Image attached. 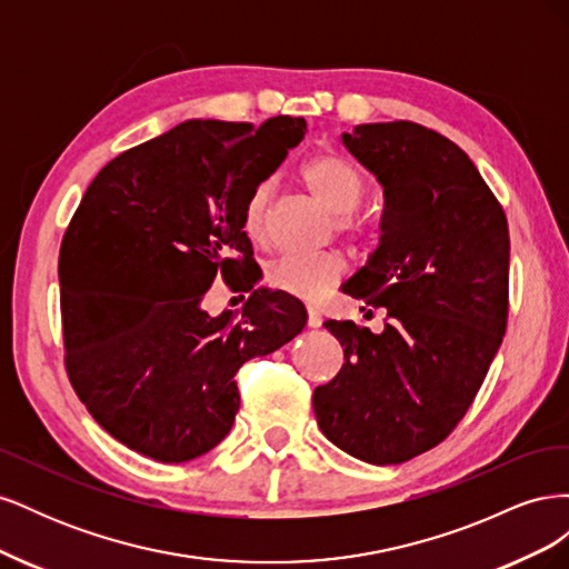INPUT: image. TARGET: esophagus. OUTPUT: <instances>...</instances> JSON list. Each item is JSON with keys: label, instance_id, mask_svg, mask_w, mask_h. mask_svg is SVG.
Wrapping results in <instances>:
<instances>
[{"label": "esophagus", "instance_id": "1", "mask_svg": "<svg viewBox=\"0 0 569 569\" xmlns=\"http://www.w3.org/2000/svg\"><path fill=\"white\" fill-rule=\"evenodd\" d=\"M306 322H308V327H320L322 325V316H320V311L316 306H308L306 308Z\"/></svg>", "mask_w": 569, "mask_h": 569}]
</instances>
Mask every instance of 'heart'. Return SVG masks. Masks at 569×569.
Masks as SVG:
<instances>
[{
	"label": "heart",
	"mask_w": 569,
	"mask_h": 569,
	"mask_svg": "<svg viewBox=\"0 0 569 569\" xmlns=\"http://www.w3.org/2000/svg\"><path fill=\"white\" fill-rule=\"evenodd\" d=\"M301 180L327 211L332 213V230L347 239L356 249H368L377 239L375 218L360 209L366 199L368 182L363 173L335 149H322L313 153L301 166ZM270 182H258L242 209V228L256 247L270 242ZM347 272V258L339 251H327L320 256H280L266 268L268 287L284 291L289 297L303 301L320 299L327 289L335 287Z\"/></svg>",
	"instance_id": "b5f03b06"
}]
</instances>
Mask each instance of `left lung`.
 <instances>
[{
	"label": "left lung",
	"mask_w": 569,
	"mask_h": 569,
	"mask_svg": "<svg viewBox=\"0 0 569 569\" xmlns=\"http://www.w3.org/2000/svg\"><path fill=\"white\" fill-rule=\"evenodd\" d=\"M343 144L385 187L380 247L343 291L387 318L380 335L325 322L343 366L313 410L341 451L399 465L453 432L501 347L508 220L468 153L420 123L356 126Z\"/></svg>",
	"instance_id": "1"
}]
</instances>
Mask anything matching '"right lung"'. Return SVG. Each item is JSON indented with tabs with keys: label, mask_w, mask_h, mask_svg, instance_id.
Listing matches in <instances>:
<instances>
[{
	"label": "right lung",
	"mask_w": 569,
	"mask_h": 569,
	"mask_svg": "<svg viewBox=\"0 0 569 569\" xmlns=\"http://www.w3.org/2000/svg\"><path fill=\"white\" fill-rule=\"evenodd\" d=\"M303 118L261 128L187 120L118 153L90 182L59 251L63 363L90 416L128 449L192 460L234 422V375L295 339L303 306L256 291L242 228L251 189L301 142ZM220 277L249 293L243 316L200 301Z\"/></svg>",
	"instance_id": "obj_1"
}]
</instances>
